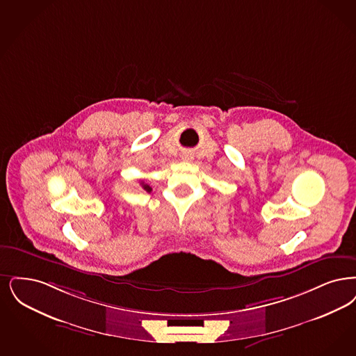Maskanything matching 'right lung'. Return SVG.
<instances>
[{
	"mask_svg": "<svg viewBox=\"0 0 356 356\" xmlns=\"http://www.w3.org/2000/svg\"><path fill=\"white\" fill-rule=\"evenodd\" d=\"M140 185H142V188L143 189H144V191H147V192H151V191H152V188H151V186H149V185L148 184H144V183H140Z\"/></svg>",
	"mask_w": 356,
	"mask_h": 356,
	"instance_id": "add662e5",
	"label": "right lung"
}]
</instances>
